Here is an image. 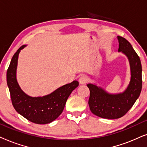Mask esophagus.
Returning <instances> with one entry per match:
<instances>
[{
    "mask_svg": "<svg viewBox=\"0 0 147 147\" xmlns=\"http://www.w3.org/2000/svg\"><path fill=\"white\" fill-rule=\"evenodd\" d=\"M79 83L80 84H82V85H83V84H85L87 83L88 79H87V77H86V76H81V77L79 78Z\"/></svg>",
    "mask_w": 147,
    "mask_h": 147,
    "instance_id": "1",
    "label": "esophagus"
}]
</instances>
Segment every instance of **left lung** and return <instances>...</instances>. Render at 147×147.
Instances as JSON below:
<instances>
[{"label": "left lung", "instance_id": "8db88e82", "mask_svg": "<svg viewBox=\"0 0 147 147\" xmlns=\"http://www.w3.org/2000/svg\"><path fill=\"white\" fill-rule=\"evenodd\" d=\"M118 52L127 56L130 66V81L124 92L107 93L94 84H87L90 91L89 105L93 114L106 119H117L124 116L140 96L142 89V66L139 56L132 45L122 37L118 36Z\"/></svg>", "mask_w": 147, "mask_h": 147}]
</instances>
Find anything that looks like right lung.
Masks as SVG:
<instances>
[{
	"instance_id": "obj_1",
	"label": "right lung",
	"mask_w": 147,
	"mask_h": 147,
	"mask_svg": "<svg viewBox=\"0 0 147 147\" xmlns=\"http://www.w3.org/2000/svg\"><path fill=\"white\" fill-rule=\"evenodd\" d=\"M25 46H21L15 52L7 70V82L12 104L19 114L30 122L38 124H48L61 114L67 99L72 91L79 86V82L72 81L43 97L27 95L19 87L16 77L19 54Z\"/></svg>"
}]
</instances>
